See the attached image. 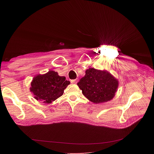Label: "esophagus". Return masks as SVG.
I'll use <instances>...</instances> for the list:
<instances>
[{"label": "esophagus", "instance_id": "1", "mask_svg": "<svg viewBox=\"0 0 154 154\" xmlns=\"http://www.w3.org/2000/svg\"><path fill=\"white\" fill-rule=\"evenodd\" d=\"M77 82H78V79H76L75 80H71V83H74V84H76L77 83Z\"/></svg>", "mask_w": 154, "mask_h": 154}]
</instances>
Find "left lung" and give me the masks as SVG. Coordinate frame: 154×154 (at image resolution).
<instances>
[{"label":"left lung","instance_id":"left-lung-1","mask_svg":"<svg viewBox=\"0 0 154 154\" xmlns=\"http://www.w3.org/2000/svg\"><path fill=\"white\" fill-rule=\"evenodd\" d=\"M82 94L94 103L106 102L113 99L118 91L119 82L106 70L90 68L77 83Z\"/></svg>","mask_w":154,"mask_h":154}]
</instances>
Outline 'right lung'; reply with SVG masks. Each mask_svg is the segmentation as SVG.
<instances>
[{"instance_id": "right-lung-1", "label": "right lung", "mask_w": 154, "mask_h": 154, "mask_svg": "<svg viewBox=\"0 0 154 154\" xmlns=\"http://www.w3.org/2000/svg\"><path fill=\"white\" fill-rule=\"evenodd\" d=\"M30 84V91L36 100L51 103L63 94L70 82L51 70L46 74L36 75Z\"/></svg>"}]
</instances>
